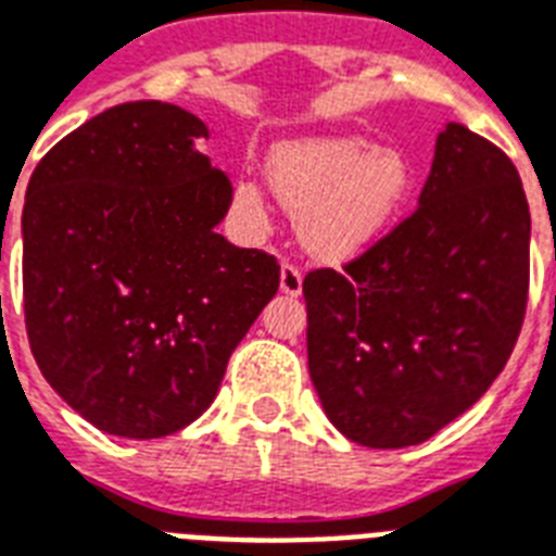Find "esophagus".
Here are the masks:
<instances>
[{
	"label": "esophagus",
	"mask_w": 556,
	"mask_h": 556,
	"mask_svg": "<svg viewBox=\"0 0 556 556\" xmlns=\"http://www.w3.org/2000/svg\"><path fill=\"white\" fill-rule=\"evenodd\" d=\"M301 283H304V275H301V269L295 264H287L281 266V292L283 295H301Z\"/></svg>",
	"instance_id": "obj_1"
}]
</instances>
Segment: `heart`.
Listing matches in <instances>:
<instances>
[{"mask_svg":"<svg viewBox=\"0 0 556 556\" xmlns=\"http://www.w3.org/2000/svg\"><path fill=\"white\" fill-rule=\"evenodd\" d=\"M269 177L278 198L299 212V235L313 255L341 261L370 247L413 189V166L399 149L364 137H301L275 146ZM243 212L264 215L250 180L235 186Z\"/></svg>","mask_w":556,"mask_h":556,"instance_id":"obj_1","label":"heart"}]
</instances>
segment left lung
<instances>
[{
    "label": "left lung",
    "instance_id": "8db88e82",
    "mask_svg": "<svg viewBox=\"0 0 556 556\" xmlns=\"http://www.w3.org/2000/svg\"><path fill=\"white\" fill-rule=\"evenodd\" d=\"M531 215L503 149L447 123L419 206L370 250L304 278L324 413L364 447L451 425L503 372L528 304Z\"/></svg>",
    "mask_w": 556,
    "mask_h": 556
}]
</instances>
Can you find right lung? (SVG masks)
I'll use <instances>...</instances> for the list:
<instances>
[{"label":"right lung","mask_w":556,"mask_h":556,"mask_svg":"<svg viewBox=\"0 0 556 556\" xmlns=\"http://www.w3.org/2000/svg\"><path fill=\"white\" fill-rule=\"evenodd\" d=\"M203 119L123 102L62 137L22 208L25 330L56 393L111 437L160 439L215 402L281 266L215 232L232 184Z\"/></svg>","instance_id":"add662e5"}]
</instances>
